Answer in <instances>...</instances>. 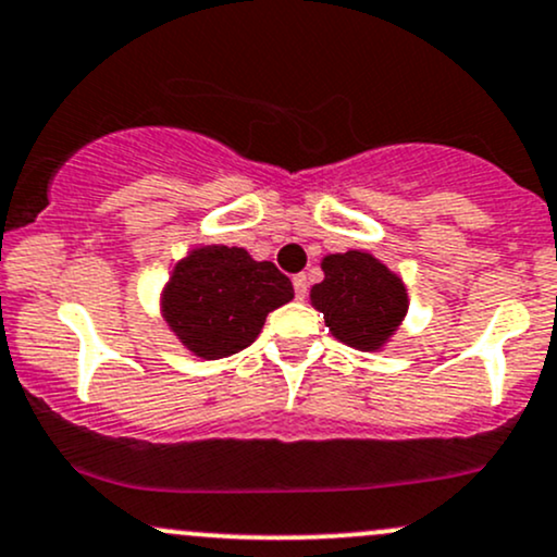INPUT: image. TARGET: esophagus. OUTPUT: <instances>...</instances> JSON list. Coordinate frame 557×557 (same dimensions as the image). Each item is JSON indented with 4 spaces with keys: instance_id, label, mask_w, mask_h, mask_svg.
Listing matches in <instances>:
<instances>
[{
    "instance_id": "obj_1",
    "label": "esophagus",
    "mask_w": 557,
    "mask_h": 557,
    "mask_svg": "<svg viewBox=\"0 0 557 557\" xmlns=\"http://www.w3.org/2000/svg\"><path fill=\"white\" fill-rule=\"evenodd\" d=\"M293 288H296V298H298V301H304V298H307V293H309V280H307V274H296V277H293Z\"/></svg>"
}]
</instances>
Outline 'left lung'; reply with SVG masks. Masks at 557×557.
Here are the masks:
<instances>
[{
	"label": "left lung",
	"instance_id": "1",
	"mask_svg": "<svg viewBox=\"0 0 557 557\" xmlns=\"http://www.w3.org/2000/svg\"><path fill=\"white\" fill-rule=\"evenodd\" d=\"M325 280L311 288V304L325 314L330 333L344 344L381 348L407 314V290L375 256L346 250L322 259Z\"/></svg>",
	"mask_w": 557,
	"mask_h": 557
}]
</instances>
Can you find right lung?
<instances>
[{"label": "right lung", "instance_id": "add662e5", "mask_svg": "<svg viewBox=\"0 0 557 557\" xmlns=\"http://www.w3.org/2000/svg\"><path fill=\"white\" fill-rule=\"evenodd\" d=\"M290 298L293 283L272 261H253L243 248L209 246L174 267L163 314L189 351L222 359L253 344L269 311Z\"/></svg>", "mask_w": 557, "mask_h": 557}]
</instances>
